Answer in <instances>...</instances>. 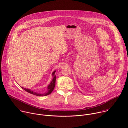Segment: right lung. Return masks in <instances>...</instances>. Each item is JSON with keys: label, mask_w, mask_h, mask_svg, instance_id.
Returning <instances> with one entry per match:
<instances>
[{"label": "right lung", "mask_w": 128, "mask_h": 128, "mask_svg": "<svg viewBox=\"0 0 128 128\" xmlns=\"http://www.w3.org/2000/svg\"><path fill=\"white\" fill-rule=\"evenodd\" d=\"M54 74H55V71H54L52 73V76H53V78L52 80V82H50V84L48 86V90L46 92L44 93L43 94H41V93H36L35 92H34V91L30 90V89H28V88H24L23 87H21L23 89H24L25 90H26V92H27L29 93H30L31 94L38 96H47L49 94H50L52 92L53 90L54 89V86H55V84H56V76L54 75Z\"/></svg>", "instance_id": "add662e5"}]
</instances>
